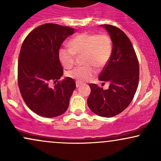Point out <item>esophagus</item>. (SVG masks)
Instances as JSON below:
<instances>
[{
    "instance_id": "esophagus-1",
    "label": "esophagus",
    "mask_w": 161,
    "mask_h": 161,
    "mask_svg": "<svg viewBox=\"0 0 161 161\" xmlns=\"http://www.w3.org/2000/svg\"><path fill=\"white\" fill-rule=\"evenodd\" d=\"M81 85H82V82H79V81H75V86H76L77 88H78V87L80 86Z\"/></svg>"
}]
</instances>
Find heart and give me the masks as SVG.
<instances>
[{
  "instance_id": "heart-1",
  "label": "heart",
  "mask_w": 161,
  "mask_h": 161,
  "mask_svg": "<svg viewBox=\"0 0 161 161\" xmlns=\"http://www.w3.org/2000/svg\"><path fill=\"white\" fill-rule=\"evenodd\" d=\"M68 45L69 48L62 47L59 50V60L66 69H70L75 64V55L83 53L82 63L85 66L75 67L66 74L79 82L91 78L95 73L94 66L101 68L106 65L113 51L111 38L106 34L80 33L73 37Z\"/></svg>"
}]
</instances>
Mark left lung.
<instances>
[{"mask_svg": "<svg viewBox=\"0 0 161 161\" xmlns=\"http://www.w3.org/2000/svg\"><path fill=\"white\" fill-rule=\"evenodd\" d=\"M113 42L111 57L99 75L110 82L108 90L89 84L91 93L87 103L92 112L103 117H112L123 112L133 99L139 80V65L132 42L121 29L103 25Z\"/></svg>", "mask_w": 161, "mask_h": 161, "instance_id": "1", "label": "left lung"}]
</instances>
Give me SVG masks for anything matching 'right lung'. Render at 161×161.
<instances>
[{"label": "right lung", "instance_id": "1", "mask_svg": "<svg viewBox=\"0 0 161 161\" xmlns=\"http://www.w3.org/2000/svg\"><path fill=\"white\" fill-rule=\"evenodd\" d=\"M74 29L58 24L38 26L23 41L18 60V86L23 101L36 114L51 118L66 112L75 88L73 79L59 81L64 70L58 52ZM55 85L50 87V83Z\"/></svg>", "mask_w": 161, "mask_h": 161}]
</instances>
